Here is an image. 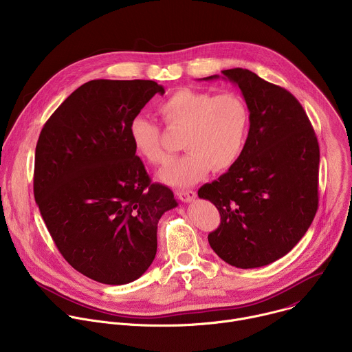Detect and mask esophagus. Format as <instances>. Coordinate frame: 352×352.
I'll use <instances>...</instances> for the list:
<instances>
[{
  "label": "esophagus",
  "mask_w": 352,
  "mask_h": 352,
  "mask_svg": "<svg viewBox=\"0 0 352 352\" xmlns=\"http://www.w3.org/2000/svg\"><path fill=\"white\" fill-rule=\"evenodd\" d=\"M177 196L185 204H190L196 199V192L192 189H179L177 190Z\"/></svg>",
  "instance_id": "34e87169"
}]
</instances>
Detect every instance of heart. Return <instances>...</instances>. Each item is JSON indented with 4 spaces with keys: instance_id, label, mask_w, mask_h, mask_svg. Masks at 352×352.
Returning a JSON list of instances; mask_svg holds the SVG:
<instances>
[{
    "instance_id": "1",
    "label": "heart",
    "mask_w": 352,
    "mask_h": 352,
    "mask_svg": "<svg viewBox=\"0 0 352 352\" xmlns=\"http://www.w3.org/2000/svg\"><path fill=\"white\" fill-rule=\"evenodd\" d=\"M159 113L168 128L184 132L182 147L188 155L159 173L174 186H190L210 168H231L242 156L249 133V110L235 93L213 94L205 90L179 89L160 103ZM129 139L139 157L153 166H166L173 155L162 143L160 128L138 116L128 126Z\"/></svg>"
}]
</instances>
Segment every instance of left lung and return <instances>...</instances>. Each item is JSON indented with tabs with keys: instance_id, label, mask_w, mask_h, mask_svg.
I'll return each mask as SVG.
<instances>
[{
	"instance_id": "8db88e82",
	"label": "left lung",
	"mask_w": 352,
	"mask_h": 352,
	"mask_svg": "<svg viewBox=\"0 0 352 352\" xmlns=\"http://www.w3.org/2000/svg\"><path fill=\"white\" fill-rule=\"evenodd\" d=\"M241 89L250 125L239 160L197 190L221 216L212 249L231 266L255 269L287 255L318 210L319 143L298 100L249 69L221 71Z\"/></svg>"
}]
</instances>
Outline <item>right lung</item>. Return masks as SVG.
Masks as SVG:
<instances>
[{"mask_svg": "<svg viewBox=\"0 0 352 352\" xmlns=\"http://www.w3.org/2000/svg\"><path fill=\"white\" fill-rule=\"evenodd\" d=\"M164 87L153 80H90L44 124L34 156L40 214L65 261L83 276L128 284L152 265L157 223L178 206L152 184L128 126Z\"/></svg>", "mask_w": 352, "mask_h": 352, "instance_id": "1", "label": "right lung"}]
</instances>
